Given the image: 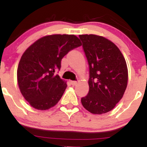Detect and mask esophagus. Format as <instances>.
<instances>
[{
	"mask_svg": "<svg viewBox=\"0 0 147 147\" xmlns=\"http://www.w3.org/2000/svg\"><path fill=\"white\" fill-rule=\"evenodd\" d=\"M70 84H71L72 86H75L77 84V82H76V81H70Z\"/></svg>",
	"mask_w": 147,
	"mask_h": 147,
	"instance_id": "obj_1",
	"label": "esophagus"
}]
</instances>
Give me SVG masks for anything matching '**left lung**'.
Wrapping results in <instances>:
<instances>
[{
    "label": "left lung",
    "mask_w": 147,
    "mask_h": 147,
    "mask_svg": "<svg viewBox=\"0 0 147 147\" xmlns=\"http://www.w3.org/2000/svg\"><path fill=\"white\" fill-rule=\"evenodd\" d=\"M89 65V92L81 99L92 114L113 109L122 98L128 83V69L119 49L110 40L95 34L79 35Z\"/></svg>",
    "instance_id": "8db88e82"
}]
</instances>
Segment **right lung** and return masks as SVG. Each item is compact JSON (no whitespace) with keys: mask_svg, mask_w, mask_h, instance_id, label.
Listing matches in <instances>:
<instances>
[{"mask_svg":"<svg viewBox=\"0 0 147 147\" xmlns=\"http://www.w3.org/2000/svg\"><path fill=\"white\" fill-rule=\"evenodd\" d=\"M82 45L72 34H52L35 41L22 55L17 80L24 98L34 109L48 110L61 98L66 82L56 74L61 61L70 50Z\"/></svg>","mask_w":147,"mask_h":147,"instance_id":"1","label":"right lung"}]
</instances>
